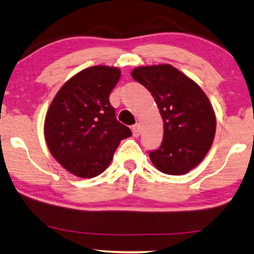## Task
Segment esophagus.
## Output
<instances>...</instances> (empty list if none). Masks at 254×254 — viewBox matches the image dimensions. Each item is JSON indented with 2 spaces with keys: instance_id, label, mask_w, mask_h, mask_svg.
<instances>
[{
  "instance_id": "34e87169",
  "label": "esophagus",
  "mask_w": 254,
  "mask_h": 254,
  "mask_svg": "<svg viewBox=\"0 0 254 254\" xmlns=\"http://www.w3.org/2000/svg\"><path fill=\"white\" fill-rule=\"evenodd\" d=\"M132 132H133L134 136H139L140 135V132H141V126H140V124L134 125V126L132 127Z\"/></svg>"
}]
</instances>
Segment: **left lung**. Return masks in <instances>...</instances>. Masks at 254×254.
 Listing matches in <instances>:
<instances>
[{
  "instance_id": "1",
  "label": "left lung",
  "mask_w": 254,
  "mask_h": 254,
  "mask_svg": "<svg viewBox=\"0 0 254 254\" xmlns=\"http://www.w3.org/2000/svg\"><path fill=\"white\" fill-rule=\"evenodd\" d=\"M132 77L152 94L164 121V137L149 152L153 165L170 175L189 173L211 148L217 120L211 102L192 79L171 64L142 65Z\"/></svg>"
}]
</instances>
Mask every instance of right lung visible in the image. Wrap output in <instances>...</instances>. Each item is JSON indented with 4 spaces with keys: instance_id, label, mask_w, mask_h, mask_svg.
<instances>
[{
    "instance_id": "1",
    "label": "right lung",
    "mask_w": 254,
    "mask_h": 254,
    "mask_svg": "<svg viewBox=\"0 0 254 254\" xmlns=\"http://www.w3.org/2000/svg\"><path fill=\"white\" fill-rule=\"evenodd\" d=\"M120 75L117 67L86 68L61 87L49 106L45 120L47 146L59 164L76 177L101 174L121 140L132 135L117 120L109 102Z\"/></svg>"
}]
</instances>
